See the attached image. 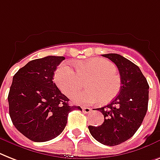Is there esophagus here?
<instances>
[{"instance_id":"1","label":"esophagus","mask_w":160,"mask_h":160,"mask_svg":"<svg viewBox=\"0 0 160 160\" xmlns=\"http://www.w3.org/2000/svg\"><path fill=\"white\" fill-rule=\"evenodd\" d=\"M82 110L84 113H89V112L92 111V109L90 108H86V107H83Z\"/></svg>"}]
</instances>
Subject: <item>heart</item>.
Returning <instances> with one entry per match:
<instances>
[{"mask_svg": "<svg viewBox=\"0 0 160 160\" xmlns=\"http://www.w3.org/2000/svg\"><path fill=\"white\" fill-rule=\"evenodd\" d=\"M116 67L102 58L87 60L76 64V69L69 63H62L57 69L54 76L56 84L62 93L72 96L87 81V89L74 96L76 103L84 105L103 103L112 101L121 89V78L116 73Z\"/></svg>", "mask_w": 160, "mask_h": 160, "instance_id": "heart-1", "label": "heart"}]
</instances>
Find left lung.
I'll return each mask as SVG.
<instances>
[{
	"mask_svg": "<svg viewBox=\"0 0 160 160\" xmlns=\"http://www.w3.org/2000/svg\"><path fill=\"white\" fill-rule=\"evenodd\" d=\"M116 65L121 76L119 94L107 106L98 108L104 116L101 126H89L90 134L105 145H120L136 132L148 109L149 84L136 64L116 53L102 55Z\"/></svg>",
	"mask_w": 160,
	"mask_h": 160,
	"instance_id": "left-lung-1",
	"label": "left lung"
}]
</instances>
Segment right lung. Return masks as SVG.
Returning <instances> with one entry per match:
<instances>
[{
  "mask_svg": "<svg viewBox=\"0 0 160 160\" xmlns=\"http://www.w3.org/2000/svg\"><path fill=\"white\" fill-rule=\"evenodd\" d=\"M63 60L56 56L33 60L13 77L8 95L10 118L20 133L35 142L56 138L65 129L69 112L82 110L70 106L69 98L52 81Z\"/></svg>",
  "mask_w": 160,
  "mask_h": 160,
  "instance_id": "1",
  "label": "right lung"
}]
</instances>
